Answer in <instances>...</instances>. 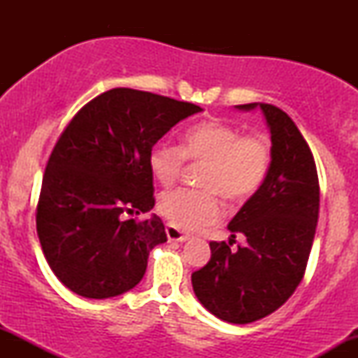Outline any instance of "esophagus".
<instances>
[{
	"instance_id": "obj_1",
	"label": "esophagus",
	"mask_w": 358,
	"mask_h": 358,
	"mask_svg": "<svg viewBox=\"0 0 358 358\" xmlns=\"http://www.w3.org/2000/svg\"><path fill=\"white\" fill-rule=\"evenodd\" d=\"M166 237H168V241H171V242H187L188 239H190L187 234H183L180 229L173 227V225H166Z\"/></svg>"
}]
</instances>
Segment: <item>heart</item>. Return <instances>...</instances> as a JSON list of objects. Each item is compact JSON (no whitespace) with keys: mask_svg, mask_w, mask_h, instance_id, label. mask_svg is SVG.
Here are the masks:
<instances>
[{"mask_svg":"<svg viewBox=\"0 0 358 358\" xmlns=\"http://www.w3.org/2000/svg\"><path fill=\"white\" fill-rule=\"evenodd\" d=\"M187 158L207 163L202 175L205 190L163 192L158 210L175 227L199 231L220 219L219 193L231 202H241L261 188L271 166V148L264 136H241L237 127L208 119L185 131L182 146L156 143L148 155V166L156 182L168 187L182 175Z\"/></svg>","mask_w":358,"mask_h":358,"instance_id":"1","label":"heart"}]
</instances>
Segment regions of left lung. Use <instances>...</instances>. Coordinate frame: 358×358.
Segmentation results:
<instances>
[{"label":"left lung","mask_w":358,"mask_h":358,"mask_svg":"<svg viewBox=\"0 0 358 358\" xmlns=\"http://www.w3.org/2000/svg\"><path fill=\"white\" fill-rule=\"evenodd\" d=\"M271 134L264 183L229 222V244L210 242V261L192 274L199 301L224 322L245 324L276 311L294 293L313 245L320 210L318 173L310 146L285 110L252 102ZM242 233L246 244L230 249Z\"/></svg>","instance_id":"8db88e82"}]
</instances>
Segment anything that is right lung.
Instances as JSON below:
<instances>
[{"label": "right lung", "instance_id": "right-lung-1", "mask_svg": "<svg viewBox=\"0 0 358 358\" xmlns=\"http://www.w3.org/2000/svg\"><path fill=\"white\" fill-rule=\"evenodd\" d=\"M202 108L158 94L110 89L65 127L45 168L36 232L64 286L90 299L119 296L146 273L148 256L166 242L155 213L150 150Z\"/></svg>", "mask_w": 358, "mask_h": 358}]
</instances>
